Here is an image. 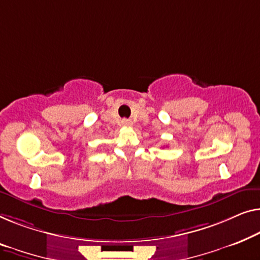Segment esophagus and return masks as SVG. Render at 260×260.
<instances>
[{
    "mask_svg": "<svg viewBox=\"0 0 260 260\" xmlns=\"http://www.w3.org/2000/svg\"><path fill=\"white\" fill-rule=\"evenodd\" d=\"M121 124H122V126H130V125H133V122H131L130 119H122Z\"/></svg>",
    "mask_w": 260,
    "mask_h": 260,
    "instance_id": "34e87169",
    "label": "esophagus"
}]
</instances>
